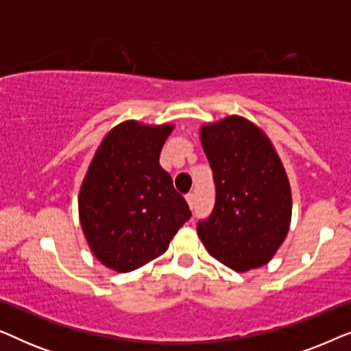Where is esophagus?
<instances>
[{
    "label": "esophagus",
    "mask_w": 351,
    "mask_h": 351,
    "mask_svg": "<svg viewBox=\"0 0 351 351\" xmlns=\"http://www.w3.org/2000/svg\"><path fill=\"white\" fill-rule=\"evenodd\" d=\"M185 201H186V204L190 206V208H193V204H195V195H193V193H186V195H185Z\"/></svg>",
    "instance_id": "esophagus-1"
}]
</instances>
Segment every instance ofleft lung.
I'll return each mask as SVG.
<instances>
[{
	"instance_id": "8db88e82",
	"label": "left lung",
	"mask_w": 351,
	"mask_h": 351,
	"mask_svg": "<svg viewBox=\"0 0 351 351\" xmlns=\"http://www.w3.org/2000/svg\"><path fill=\"white\" fill-rule=\"evenodd\" d=\"M215 206L198 223L209 256L234 271L267 265L289 233L292 193L275 145L251 119L230 114L199 128Z\"/></svg>"
}]
</instances>
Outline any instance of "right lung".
I'll return each mask as SVG.
<instances>
[{
	"label": "right lung",
	"instance_id": "right-lung-1",
	"mask_svg": "<svg viewBox=\"0 0 351 351\" xmlns=\"http://www.w3.org/2000/svg\"><path fill=\"white\" fill-rule=\"evenodd\" d=\"M174 124L136 119L105 134L78 195V215L95 258L118 273L137 270L162 256L190 219L189 204L160 166Z\"/></svg>",
	"mask_w": 351,
	"mask_h": 351
}]
</instances>
